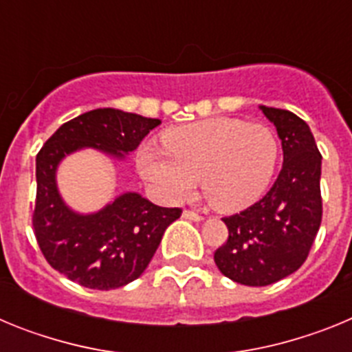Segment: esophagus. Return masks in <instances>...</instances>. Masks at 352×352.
Returning <instances> with one entry per match:
<instances>
[{
    "label": "esophagus",
    "instance_id": "34e87169",
    "mask_svg": "<svg viewBox=\"0 0 352 352\" xmlns=\"http://www.w3.org/2000/svg\"><path fill=\"white\" fill-rule=\"evenodd\" d=\"M183 217L188 220H194V222H201V220H203V214L197 213V211H192V210L183 211Z\"/></svg>",
    "mask_w": 352,
    "mask_h": 352
}]
</instances>
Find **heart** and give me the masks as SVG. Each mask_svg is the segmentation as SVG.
Masks as SVG:
<instances>
[{"instance_id": "1", "label": "heart", "mask_w": 352, "mask_h": 352, "mask_svg": "<svg viewBox=\"0 0 352 352\" xmlns=\"http://www.w3.org/2000/svg\"><path fill=\"white\" fill-rule=\"evenodd\" d=\"M164 148L144 144L139 173L169 201H182L201 178L211 206L238 211L256 203L272 183L280 146L263 123L211 118L174 126L162 135Z\"/></svg>"}]
</instances>
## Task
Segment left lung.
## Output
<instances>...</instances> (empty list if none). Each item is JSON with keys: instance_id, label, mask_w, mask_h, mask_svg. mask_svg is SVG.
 <instances>
[{"instance_id": "obj_1", "label": "left lung", "mask_w": 352, "mask_h": 352, "mask_svg": "<svg viewBox=\"0 0 352 352\" xmlns=\"http://www.w3.org/2000/svg\"><path fill=\"white\" fill-rule=\"evenodd\" d=\"M261 111L282 141V170L261 201L222 219L229 238L214 252L222 275L252 287L296 272L309 257L322 219V157L309 125L285 109L261 105Z\"/></svg>"}]
</instances>
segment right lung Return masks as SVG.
Segmentation results:
<instances>
[{
	"label": "right lung",
	"instance_id": "1",
	"mask_svg": "<svg viewBox=\"0 0 352 352\" xmlns=\"http://www.w3.org/2000/svg\"><path fill=\"white\" fill-rule=\"evenodd\" d=\"M160 123L120 109H95L63 123L36 155L33 229L43 257L72 282L109 291L139 278L182 210L126 192L96 213H76L58 190L60 162L84 148L121 160Z\"/></svg>",
	"mask_w": 352,
	"mask_h": 352
}]
</instances>
